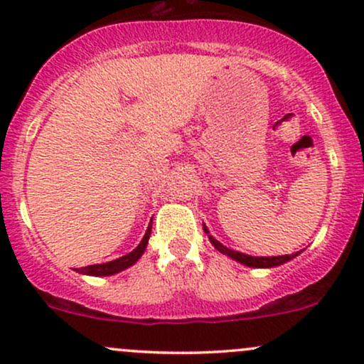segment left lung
Listing matches in <instances>:
<instances>
[{"instance_id":"obj_1","label":"left lung","mask_w":364,"mask_h":364,"mask_svg":"<svg viewBox=\"0 0 364 364\" xmlns=\"http://www.w3.org/2000/svg\"><path fill=\"white\" fill-rule=\"evenodd\" d=\"M203 231L208 235V229L203 225ZM208 240H210V243L215 246L217 250H219L220 253L228 255L229 258H232V260L243 263L246 267H257V269H270V267H277V265H282V263L292 260L294 257H298V253H292V255H281V257H252V255H245V253H240V252H235V250H229L228 246H224L223 243H219V241L215 240L214 236L208 235Z\"/></svg>"}]
</instances>
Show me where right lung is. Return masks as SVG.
I'll list each match as a JSON object with an SVG mask.
<instances>
[{"instance_id": "obj_1", "label": "right lung", "mask_w": 364, "mask_h": 364, "mask_svg": "<svg viewBox=\"0 0 364 364\" xmlns=\"http://www.w3.org/2000/svg\"><path fill=\"white\" fill-rule=\"evenodd\" d=\"M150 223H152V220H150ZM150 231H152V225L149 224L147 232H145L144 240L140 241V245L136 246L133 252L124 255V257L116 258V260L107 262V263H95V265L82 267V269H75V270H77V272H80V274H85V275H95V277H102V275H112V274L121 272V270L128 269V267H132L133 263H135L141 257V255H144L145 248H147V243H149Z\"/></svg>"}]
</instances>
